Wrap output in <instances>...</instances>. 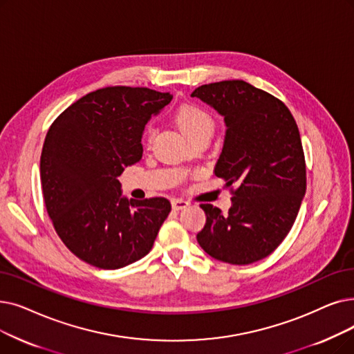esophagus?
I'll list each match as a JSON object with an SVG mask.
<instances>
[{
	"label": "esophagus",
	"instance_id": "obj_1",
	"mask_svg": "<svg viewBox=\"0 0 354 354\" xmlns=\"http://www.w3.org/2000/svg\"><path fill=\"white\" fill-rule=\"evenodd\" d=\"M187 207H189V203L185 201V199H174V201H172V208L175 211L183 209V208H187Z\"/></svg>",
	"mask_w": 354,
	"mask_h": 354
}]
</instances>
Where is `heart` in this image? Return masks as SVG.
<instances>
[{
  "instance_id": "obj_1",
  "label": "heart",
  "mask_w": 354,
  "mask_h": 354,
  "mask_svg": "<svg viewBox=\"0 0 354 354\" xmlns=\"http://www.w3.org/2000/svg\"><path fill=\"white\" fill-rule=\"evenodd\" d=\"M175 121L182 130V133L188 137L192 143L199 139H211L215 131V120L204 109L194 104H185L179 106L175 113ZM155 127L147 126L145 133V142L149 146L155 137Z\"/></svg>"
}]
</instances>
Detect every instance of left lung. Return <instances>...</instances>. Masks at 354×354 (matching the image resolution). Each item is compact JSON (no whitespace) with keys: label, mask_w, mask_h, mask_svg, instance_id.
<instances>
[{"label":"left lung","mask_w":354,"mask_h":354,"mask_svg":"<svg viewBox=\"0 0 354 354\" xmlns=\"http://www.w3.org/2000/svg\"><path fill=\"white\" fill-rule=\"evenodd\" d=\"M191 97L224 115L225 140L214 172L233 195L227 214L211 204L199 205L207 223L196 240L221 262L254 263L288 236L305 195L297 121L279 98L241 80L201 85Z\"/></svg>","instance_id":"1"}]
</instances>
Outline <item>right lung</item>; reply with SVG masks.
I'll list each match as a JSON object with an SVG mask.
<instances>
[{
    "mask_svg": "<svg viewBox=\"0 0 354 354\" xmlns=\"http://www.w3.org/2000/svg\"><path fill=\"white\" fill-rule=\"evenodd\" d=\"M171 100L143 86L101 88L69 105L46 134L44 205L60 240L85 263L120 269L151 250L171 203L122 198L117 176L142 159L146 122Z\"/></svg>",
    "mask_w": 354,
    "mask_h": 354,
    "instance_id": "add662e5",
    "label": "right lung"
}]
</instances>
